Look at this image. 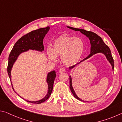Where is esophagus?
I'll list each match as a JSON object with an SVG mask.
<instances>
[{
  "mask_svg": "<svg viewBox=\"0 0 122 122\" xmlns=\"http://www.w3.org/2000/svg\"><path fill=\"white\" fill-rule=\"evenodd\" d=\"M65 71V69L63 68H61V69H59V73H63V72H64Z\"/></svg>",
  "mask_w": 122,
  "mask_h": 122,
  "instance_id": "obj_1",
  "label": "esophagus"
}]
</instances>
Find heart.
Instances as JSON below:
<instances>
[{
  "mask_svg": "<svg viewBox=\"0 0 122 122\" xmlns=\"http://www.w3.org/2000/svg\"><path fill=\"white\" fill-rule=\"evenodd\" d=\"M85 48V43L81 38L62 36L55 40L51 50L47 49V55L51 61H55L56 56H60L65 65L73 66L81 59Z\"/></svg>",
  "mask_w": 122,
  "mask_h": 122,
  "instance_id": "obj_1",
  "label": "heart"
}]
</instances>
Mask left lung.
<instances>
[{
    "mask_svg": "<svg viewBox=\"0 0 122 122\" xmlns=\"http://www.w3.org/2000/svg\"><path fill=\"white\" fill-rule=\"evenodd\" d=\"M67 27L69 28H71L74 30H75V31H80V32L82 33V34H83L84 35H85L86 36H87L90 40V42L91 44L90 54L86 57V58L84 59L83 60L80 61V62L77 63L76 65L80 63L81 62L89 58V57L92 56L93 55L95 54L102 53L106 55L107 60H108V61L110 63L111 66H112V69L113 70V68H114V61H113V59L112 58V55H111L110 49L109 48V47L107 46V45L105 44L104 42H103L102 38H101L100 36H98L97 34H96L94 32H90V31H87V30H83V29L73 28L69 26H67ZM76 65H74L73 66H71V67H69V70H71L72 68H73L75 67ZM69 80H70L69 87H70V89H71V92L73 94L74 96L78 100L85 102V101H84L82 100H81V99H80L79 97H78V96L76 95V94H75V91H74L73 86H72L71 77V76H69Z\"/></svg>",
    "mask_w": 122,
    "mask_h": 122,
    "instance_id": "8db88e82",
    "label": "left lung"
}]
</instances>
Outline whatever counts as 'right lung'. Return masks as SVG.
<instances>
[{"instance_id":"add662e5","label":"right lung","mask_w":122,"mask_h":122,"mask_svg":"<svg viewBox=\"0 0 122 122\" xmlns=\"http://www.w3.org/2000/svg\"><path fill=\"white\" fill-rule=\"evenodd\" d=\"M49 27L47 26L45 28H39L30 32L24 35L21 38L16 41L15 45L10 52L9 57V62L7 66V73L10 77V81L11 82V71L12 68L13 67L14 63L17 59L19 55L22 52H25L28 51L29 49L36 50L42 51L44 50V45H43V39L49 30ZM56 73L55 71H51L47 75V82L48 85V89L47 94L44 98L37 101H30L25 100L27 102H30L36 104H40L46 101L51 96L53 88V84L55 77ZM12 84V87L13 86Z\"/></svg>"}]
</instances>
